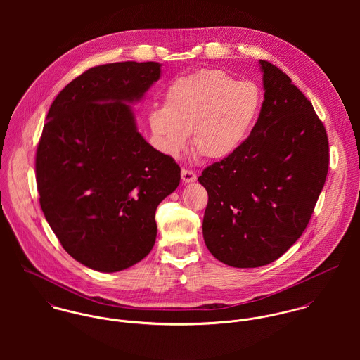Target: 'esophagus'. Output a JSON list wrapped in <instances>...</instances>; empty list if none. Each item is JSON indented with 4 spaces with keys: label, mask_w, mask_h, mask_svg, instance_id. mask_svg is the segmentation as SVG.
I'll use <instances>...</instances> for the list:
<instances>
[{
    "label": "esophagus",
    "mask_w": 360,
    "mask_h": 360,
    "mask_svg": "<svg viewBox=\"0 0 360 360\" xmlns=\"http://www.w3.org/2000/svg\"><path fill=\"white\" fill-rule=\"evenodd\" d=\"M181 180H183V183H194L197 180V174L191 169H183L181 170Z\"/></svg>",
    "instance_id": "esophagus-1"
}]
</instances>
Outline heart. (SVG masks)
Wrapping results in <instances>:
<instances>
[{"mask_svg": "<svg viewBox=\"0 0 360 360\" xmlns=\"http://www.w3.org/2000/svg\"><path fill=\"white\" fill-rule=\"evenodd\" d=\"M262 105L252 82H237L220 69H204L176 79L166 90L163 108L150 113L156 147L179 156L193 131V148L207 159L237 153L257 123Z\"/></svg>", "mask_w": 360, "mask_h": 360, "instance_id": "obj_1", "label": "heart"}]
</instances>
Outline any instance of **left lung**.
<instances>
[{
  "instance_id": "1",
  "label": "left lung",
  "mask_w": 360,
  "mask_h": 360,
  "mask_svg": "<svg viewBox=\"0 0 360 360\" xmlns=\"http://www.w3.org/2000/svg\"><path fill=\"white\" fill-rule=\"evenodd\" d=\"M264 100L250 137L204 169L202 233L209 252L233 267L274 262L302 236L328 172L323 122L291 79L267 60Z\"/></svg>"
}]
</instances>
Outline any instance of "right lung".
<instances>
[{"label":"right lung","instance_id":"add662e5","mask_svg":"<svg viewBox=\"0 0 360 360\" xmlns=\"http://www.w3.org/2000/svg\"><path fill=\"white\" fill-rule=\"evenodd\" d=\"M160 77L158 62L94 66L53 100L36 153L40 205L63 250L113 273L147 257L155 210L180 183V166L137 131L127 103Z\"/></svg>","mask_w":360,"mask_h":360}]
</instances>
